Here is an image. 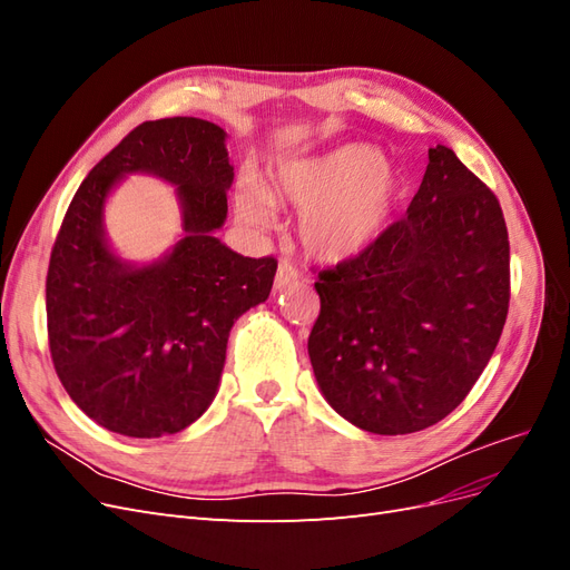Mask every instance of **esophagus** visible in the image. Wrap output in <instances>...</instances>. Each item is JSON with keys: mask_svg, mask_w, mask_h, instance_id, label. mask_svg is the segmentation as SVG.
<instances>
[{"mask_svg": "<svg viewBox=\"0 0 570 570\" xmlns=\"http://www.w3.org/2000/svg\"><path fill=\"white\" fill-rule=\"evenodd\" d=\"M299 278V271L292 266L287 258H283V262L278 264V273H275V287L278 289H283V287H287L289 283H295Z\"/></svg>", "mask_w": 570, "mask_h": 570, "instance_id": "obj_1", "label": "esophagus"}]
</instances>
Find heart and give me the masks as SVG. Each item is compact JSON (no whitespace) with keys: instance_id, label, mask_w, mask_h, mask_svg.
Instances as JSON below:
<instances>
[{"instance_id":"b5f03b06","label":"heart","mask_w":570,"mask_h":570,"mask_svg":"<svg viewBox=\"0 0 570 570\" xmlns=\"http://www.w3.org/2000/svg\"><path fill=\"white\" fill-rule=\"evenodd\" d=\"M402 180L368 145H344L318 159L295 161L281 170L266 193L245 185L237 195V216L252 228H268L273 204L299 212L297 235L321 262H344L368 249L385 230L402 199Z\"/></svg>"}]
</instances>
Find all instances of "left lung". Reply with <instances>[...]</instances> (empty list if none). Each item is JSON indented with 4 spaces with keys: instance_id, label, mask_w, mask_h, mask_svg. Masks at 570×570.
<instances>
[{
    "instance_id": "left-lung-1",
    "label": "left lung",
    "mask_w": 570,
    "mask_h": 570,
    "mask_svg": "<svg viewBox=\"0 0 570 570\" xmlns=\"http://www.w3.org/2000/svg\"><path fill=\"white\" fill-rule=\"evenodd\" d=\"M509 283L499 199L450 147L428 149L406 216L318 273L308 358L327 404L375 435L450 416L504 331Z\"/></svg>"
}]
</instances>
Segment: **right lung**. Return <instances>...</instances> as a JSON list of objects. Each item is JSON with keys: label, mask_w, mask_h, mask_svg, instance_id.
I'll list each match as a JSON object with an SVG mask.
<instances>
[{"label": "right lung", "mask_w": 570, "mask_h": 570, "mask_svg": "<svg viewBox=\"0 0 570 570\" xmlns=\"http://www.w3.org/2000/svg\"><path fill=\"white\" fill-rule=\"evenodd\" d=\"M126 173L176 184L186 237L147 267L120 263L104 237V202ZM226 130L176 116L130 130L78 187L47 271L55 371L80 411L128 438L174 435L218 392L233 323L268 299L278 262L233 252Z\"/></svg>", "instance_id": "1"}]
</instances>
